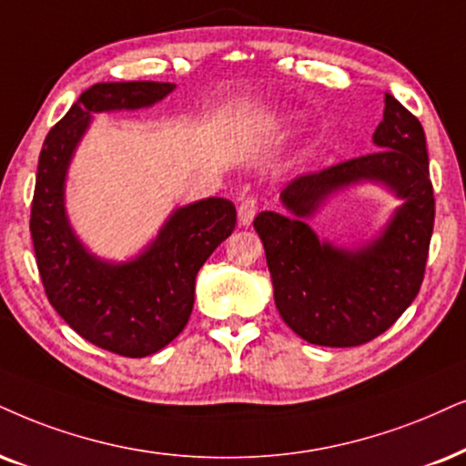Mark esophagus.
Segmentation results:
<instances>
[{
  "mask_svg": "<svg viewBox=\"0 0 466 466\" xmlns=\"http://www.w3.org/2000/svg\"><path fill=\"white\" fill-rule=\"evenodd\" d=\"M258 213V202L253 198H245L243 202L238 204V226L249 228L253 217Z\"/></svg>",
  "mask_w": 466,
  "mask_h": 466,
  "instance_id": "esophagus-1",
  "label": "esophagus"
}]
</instances>
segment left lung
I'll list each match as a JSON object with an SVG mask.
<instances>
[{
	"mask_svg": "<svg viewBox=\"0 0 466 466\" xmlns=\"http://www.w3.org/2000/svg\"><path fill=\"white\" fill-rule=\"evenodd\" d=\"M372 141V155L292 180L279 196L284 210L253 219L279 316L309 344H365L385 333L420 292L434 226L426 135L387 94ZM357 184L382 186L400 206L376 238L352 248L318 238L307 219Z\"/></svg>",
	"mask_w": 466,
	"mask_h": 466,
	"instance_id": "obj_1",
	"label": "left lung"
}]
</instances>
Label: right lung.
I'll list each match as a JSON object with an SVG mask.
<instances>
[{
	"mask_svg": "<svg viewBox=\"0 0 466 466\" xmlns=\"http://www.w3.org/2000/svg\"><path fill=\"white\" fill-rule=\"evenodd\" d=\"M174 90L157 81L87 87L46 135L38 158L29 229L46 297L81 338L122 357H148L185 329L198 270L232 234L237 208L226 198L180 206L137 256L105 260L70 226L66 176L94 114L152 107Z\"/></svg>",
	"mask_w": 466,
	"mask_h": 466,
	"instance_id": "add662e5",
	"label": "right lung"
}]
</instances>
